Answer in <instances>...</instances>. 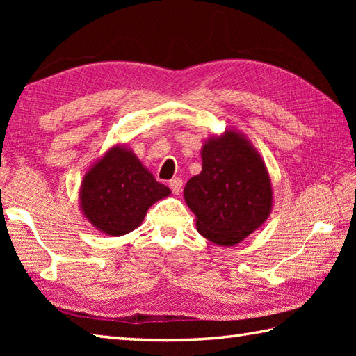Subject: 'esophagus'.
I'll return each instance as SVG.
<instances>
[{"mask_svg":"<svg viewBox=\"0 0 356 356\" xmlns=\"http://www.w3.org/2000/svg\"><path fill=\"white\" fill-rule=\"evenodd\" d=\"M182 186H184V182H182V179H179V177H176V179H172V180H170V188H171V191H172L174 194H179L180 191H182Z\"/></svg>","mask_w":356,"mask_h":356,"instance_id":"34e87169","label":"esophagus"}]
</instances>
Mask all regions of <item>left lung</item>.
I'll list each match as a JSON object with an SVG mask.
<instances>
[{
	"label": "left lung",
	"mask_w": 356,
	"mask_h": 356,
	"mask_svg": "<svg viewBox=\"0 0 356 356\" xmlns=\"http://www.w3.org/2000/svg\"><path fill=\"white\" fill-rule=\"evenodd\" d=\"M202 172L184 190L188 208L203 237L234 246L268 220L272 184L260 153L245 134L226 128L202 147Z\"/></svg>",
	"instance_id": "left-lung-1"
}]
</instances>
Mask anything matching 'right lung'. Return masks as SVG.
Segmentation results:
<instances>
[{"mask_svg": "<svg viewBox=\"0 0 356 356\" xmlns=\"http://www.w3.org/2000/svg\"><path fill=\"white\" fill-rule=\"evenodd\" d=\"M170 194L127 143H116L86 171L79 208L97 231L120 237L139 228L148 208Z\"/></svg>", "mask_w": 356, "mask_h": 356, "instance_id": "1", "label": "right lung"}]
</instances>
